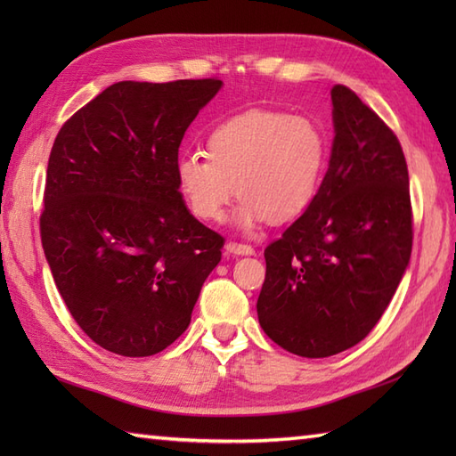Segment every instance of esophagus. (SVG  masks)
<instances>
[{
  "instance_id": "obj_1",
  "label": "esophagus",
  "mask_w": 456,
  "mask_h": 456,
  "mask_svg": "<svg viewBox=\"0 0 456 456\" xmlns=\"http://www.w3.org/2000/svg\"><path fill=\"white\" fill-rule=\"evenodd\" d=\"M225 250L229 255H240V256H248V255H255V248L250 245H243V243H229L225 245Z\"/></svg>"
}]
</instances>
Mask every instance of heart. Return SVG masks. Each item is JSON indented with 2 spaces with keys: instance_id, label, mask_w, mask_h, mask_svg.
Segmentation results:
<instances>
[{
  "instance_id": "1",
  "label": "heart",
  "mask_w": 456,
  "mask_h": 456,
  "mask_svg": "<svg viewBox=\"0 0 456 456\" xmlns=\"http://www.w3.org/2000/svg\"><path fill=\"white\" fill-rule=\"evenodd\" d=\"M327 157V134L317 121L250 110L216 125L206 154H182L176 182L190 211L203 221L223 219L237 190L235 223L248 231L266 219L286 223L302 216L322 186Z\"/></svg>"
}]
</instances>
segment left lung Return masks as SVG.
Wrapping results in <instances>:
<instances>
[{"label":"left lung","instance_id":"8db88e82","mask_svg":"<svg viewBox=\"0 0 456 456\" xmlns=\"http://www.w3.org/2000/svg\"><path fill=\"white\" fill-rule=\"evenodd\" d=\"M333 147L317 196L265 250L258 323L276 345L325 358L361 343L411 256L408 164L400 141L346 86L331 90Z\"/></svg>","mask_w":456,"mask_h":456}]
</instances>
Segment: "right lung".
<instances>
[{
    "label": "right lung",
    "mask_w": 456,
    "mask_h": 456,
    "mask_svg": "<svg viewBox=\"0 0 456 456\" xmlns=\"http://www.w3.org/2000/svg\"><path fill=\"white\" fill-rule=\"evenodd\" d=\"M223 82H118L58 131L41 240L68 312L94 343L151 356L186 331L223 237L176 182L183 133Z\"/></svg>",
    "instance_id": "obj_1"
}]
</instances>
